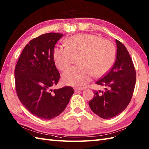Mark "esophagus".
<instances>
[{
	"instance_id": "1",
	"label": "esophagus",
	"mask_w": 149,
	"mask_h": 149,
	"mask_svg": "<svg viewBox=\"0 0 149 149\" xmlns=\"http://www.w3.org/2000/svg\"><path fill=\"white\" fill-rule=\"evenodd\" d=\"M82 88H75V89H74V91H75V92H78V91H82Z\"/></svg>"
}]
</instances>
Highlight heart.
Instances as JSON below:
<instances>
[{
  "mask_svg": "<svg viewBox=\"0 0 149 149\" xmlns=\"http://www.w3.org/2000/svg\"><path fill=\"white\" fill-rule=\"evenodd\" d=\"M67 47H56L53 60L56 67L63 71L77 58L79 65L65 71L62 81L65 84L83 88L93 75L100 76L108 71L115 58V48L109 40L91 33L74 36L66 40Z\"/></svg>",
  "mask_w": 149,
  "mask_h": 149,
  "instance_id": "1",
  "label": "heart"
}]
</instances>
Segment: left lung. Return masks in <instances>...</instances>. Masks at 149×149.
Listing matches in <instances>:
<instances>
[{
  "label": "left lung",
  "mask_w": 149,
  "mask_h": 149,
  "mask_svg": "<svg viewBox=\"0 0 149 149\" xmlns=\"http://www.w3.org/2000/svg\"><path fill=\"white\" fill-rule=\"evenodd\" d=\"M116 59L113 67L96 84L105 86L104 91H94L89 102L92 111L103 119L118 116L124 110L132 98L136 83V71L124 45L116 39Z\"/></svg>",
  "instance_id": "1"
}]
</instances>
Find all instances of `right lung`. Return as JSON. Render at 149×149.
Returning <instances> with one entry per match:
<instances>
[{"label": "right lung", "instance_id": "right-lung-1", "mask_svg": "<svg viewBox=\"0 0 149 149\" xmlns=\"http://www.w3.org/2000/svg\"><path fill=\"white\" fill-rule=\"evenodd\" d=\"M63 34L48 33L30 40L17 62L15 71L17 95L29 111L50 120L64 111L74 94L70 86L53 89L60 79L53 51Z\"/></svg>", "mask_w": 149, "mask_h": 149}]
</instances>
